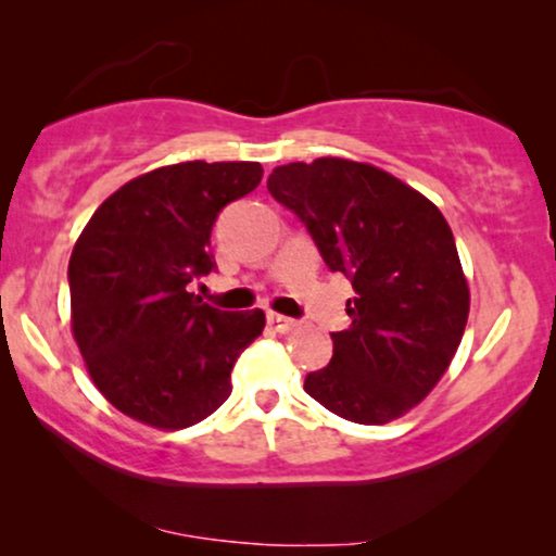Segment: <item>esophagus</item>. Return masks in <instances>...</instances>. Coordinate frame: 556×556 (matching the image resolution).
Here are the masks:
<instances>
[{
	"instance_id": "obj_1",
	"label": "esophagus",
	"mask_w": 556,
	"mask_h": 556,
	"mask_svg": "<svg viewBox=\"0 0 556 556\" xmlns=\"http://www.w3.org/2000/svg\"><path fill=\"white\" fill-rule=\"evenodd\" d=\"M268 326L278 333H288V331H293L295 326H299V321H293V318L280 316V314H268Z\"/></svg>"
}]
</instances>
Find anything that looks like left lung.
<instances>
[{"instance_id":"8db88e82","label":"left lung","mask_w":556,"mask_h":556,"mask_svg":"<svg viewBox=\"0 0 556 556\" xmlns=\"http://www.w3.org/2000/svg\"><path fill=\"white\" fill-rule=\"evenodd\" d=\"M268 192L352 278V326L306 390L333 415L384 425L428 397L458 352L470 291L451 225L428 197L375 164L321 156L276 166Z\"/></svg>"}]
</instances>
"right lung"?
<instances>
[{
  "label": "right lung",
  "instance_id": "right-lung-1",
  "mask_svg": "<svg viewBox=\"0 0 556 556\" xmlns=\"http://www.w3.org/2000/svg\"><path fill=\"white\" fill-rule=\"evenodd\" d=\"M261 179L257 162L159 166L83 227L67 265L73 339L98 392L131 420L181 430L230 397V371L265 314L212 308L189 283L215 268L219 210Z\"/></svg>",
  "mask_w": 556,
  "mask_h": 556
}]
</instances>
